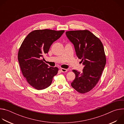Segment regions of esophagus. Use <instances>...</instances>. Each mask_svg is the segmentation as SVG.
Listing matches in <instances>:
<instances>
[{
	"label": "esophagus",
	"instance_id": "1",
	"mask_svg": "<svg viewBox=\"0 0 124 124\" xmlns=\"http://www.w3.org/2000/svg\"><path fill=\"white\" fill-rule=\"evenodd\" d=\"M61 71L63 73H65V72H67L68 71V70L66 69H64V68H61Z\"/></svg>",
	"mask_w": 124,
	"mask_h": 124
}]
</instances>
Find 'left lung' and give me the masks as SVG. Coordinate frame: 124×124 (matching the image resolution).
<instances>
[{"label": "left lung", "instance_id": "obj_1", "mask_svg": "<svg viewBox=\"0 0 124 124\" xmlns=\"http://www.w3.org/2000/svg\"><path fill=\"white\" fill-rule=\"evenodd\" d=\"M66 34L84 66L82 73L73 70L76 78L71 85L80 93L88 92L97 85L106 64L103 45L99 38L88 30L69 31Z\"/></svg>", "mask_w": 124, "mask_h": 124}]
</instances>
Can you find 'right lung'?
I'll use <instances>...</instances> for the list:
<instances>
[{"label": "right lung", "instance_id": "right-lung-1", "mask_svg": "<svg viewBox=\"0 0 124 124\" xmlns=\"http://www.w3.org/2000/svg\"><path fill=\"white\" fill-rule=\"evenodd\" d=\"M64 31L35 30L29 33L22 43L17 58L23 76L35 89L40 90L48 87L57 75L58 68L49 67L42 59Z\"/></svg>", "mask_w": 124, "mask_h": 124}]
</instances>
